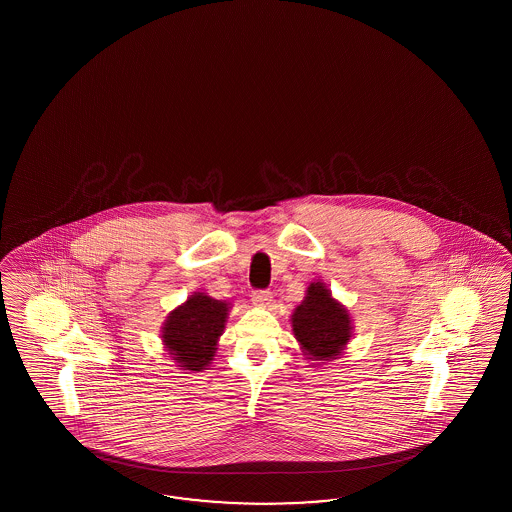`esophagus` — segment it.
Wrapping results in <instances>:
<instances>
[{"label": "esophagus", "mask_w": 512, "mask_h": 512, "mask_svg": "<svg viewBox=\"0 0 512 512\" xmlns=\"http://www.w3.org/2000/svg\"><path fill=\"white\" fill-rule=\"evenodd\" d=\"M251 300H253L255 306L266 308V306L272 304V293L270 291H253L251 293Z\"/></svg>", "instance_id": "34e87169"}]
</instances>
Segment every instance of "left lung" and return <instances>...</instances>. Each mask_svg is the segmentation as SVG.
Returning <instances> with one entry per match:
<instances>
[{
  "mask_svg": "<svg viewBox=\"0 0 512 512\" xmlns=\"http://www.w3.org/2000/svg\"><path fill=\"white\" fill-rule=\"evenodd\" d=\"M293 332L313 360L336 358L351 338V319L323 283H311L293 313Z\"/></svg>",
  "mask_w": 512,
  "mask_h": 512,
  "instance_id": "1",
  "label": "left lung"
}]
</instances>
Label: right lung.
I'll use <instances>...</instances> for the list:
<instances>
[{
    "label": "right lung",
    "instance_id": "obj_1",
    "mask_svg": "<svg viewBox=\"0 0 512 512\" xmlns=\"http://www.w3.org/2000/svg\"><path fill=\"white\" fill-rule=\"evenodd\" d=\"M229 306L216 298L195 293L171 311L163 326V341L174 360L191 372H201L216 353L217 338L227 321Z\"/></svg>",
    "mask_w": 512,
    "mask_h": 512
}]
</instances>
